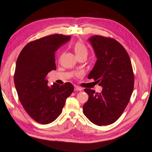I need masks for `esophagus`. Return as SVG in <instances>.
Masks as SVG:
<instances>
[{
    "instance_id": "1",
    "label": "esophagus",
    "mask_w": 152,
    "mask_h": 152,
    "mask_svg": "<svg viewBox=\"0 0 152 152\" xmlns=\"http://www.w3.org/2000/svg\"><path fill=\"white\" fill-rule=\"evenodd\" d=\"M74 90H75V91H82L83 89L79 87V86H75V88H74Z\"/></svg>"
}]
</instances>
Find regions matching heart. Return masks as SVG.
<instances>
[{"label": "heart", "instance_id": "heart-1", "mask_svg": "<svg viewBox=\"0 0 152 152\" xmlns=\"http://www.w3.org/2000/svg\"><path fill=\"white\" fill-rule=\"evenodd\" d=\"M74 51L77 55V56L79 58L85 56L86 57L88 55V49L86 46L84 45V44L82 42H77L73 46Z\"/></svg>", "mask_w": 152, "mask_h": 152}]
</instances>
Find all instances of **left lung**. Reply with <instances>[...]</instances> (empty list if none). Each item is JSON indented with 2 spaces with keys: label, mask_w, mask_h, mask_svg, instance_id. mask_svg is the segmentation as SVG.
I'll use <instances>...</instances> for the list:
<instances>
[{
  "label": "left lung",
  "mask_w": 152,
  "mask_h": 152,
  "mask_svg": "<svg viewBox=\"0 0 152 152\" xmlns=\"http://www.w3.org/2000/svg\"><path fill=\"white\" fill-rule=\"evenodd\" d=\"M88 40L97 60L88 77L96 80L102 91L98 94L84 89L89 98L83 105V112L95 124H111L123 113L134 90L132 62L126 50L115 39L94 35Z\"/></svg>",
  "instance_id": "8db88e82"
}]
</instances>
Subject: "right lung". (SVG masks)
I'll return each mask as SVG.
<instances>
[{
  "mask_svg": "<svg viewBox=\"0 0 152 152\" xmlns=\"http://www.w3.org/2000/svg\"><path fill=\"white\" fill-rule=\"evenodd\" d=\"M71 37L54 34L29 42L17 58L14 83L26 112L42 124L52 123L62 113L66 100L74 90L73 84L48 86L47 75L56 69L55 52Z\"/></svg>",
  "mask_w": 152,
  "mask_h": 152,
  "instance_id": "add662e5",
  "label": "right lung"
}]
</instances>
